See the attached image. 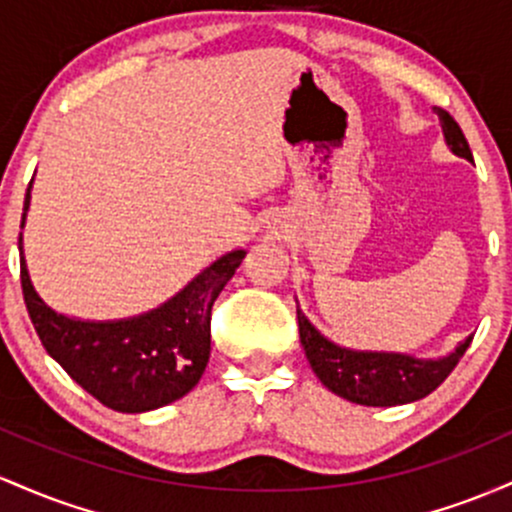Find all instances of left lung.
<instances>
[{
    "label": "left lung",
    "mask_w": 512,
    "mask_h": 512,
    "mask_svg": "<svg viewBox=\"0 0 512 512\" xmlns=\"http://www.w3.org/2000/svg\"><path fill=\"white\" fill-rule=\"evenodd\" d=\"M433 111L438 113L442 135H445L452 154L472 159V149H469L467 137L459 130L455 118L438 106ZM297 324H300L304 355H307L314 375L329 392L360 406H399L423 399L445 382V377L455 370L464 350L472 343V336H469L442 358H416L409 353L338 346L304 317L300 304H297Z\"/></svg>",
    "instance_id": "left-lung-1"
}]
</instances>
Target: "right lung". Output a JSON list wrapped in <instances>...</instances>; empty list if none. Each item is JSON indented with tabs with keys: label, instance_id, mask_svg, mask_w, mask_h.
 I'll list each match as a JSON object with an SVG mask.
<instances>
[{
	"label": "right lung",
	"instance_id": "obj_1",
	"mask_svg": "<svg viewBox=\"0 0 512 512\" xmlns=\"http://www.w3.org/2000/svg\"><path fill=\"white\" fill-rule=\"evenodd\" d=\"M28 183L24 220L31 205ZM21 287L40 343L55 363L108 409L145 413L186 396L210 360V314L217 295L237 273L244 249L212 261L174 297L128 319H77L55 312L38 295L19 237Z\"/></svg>",
	"mask_w": 512,
	"mask_h": 512
}]
</instances>
